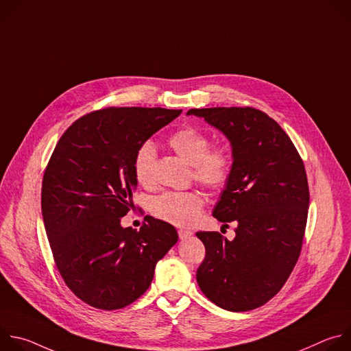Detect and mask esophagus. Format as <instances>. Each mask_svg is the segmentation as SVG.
Masks as SVG:
<instances>
[{
    "instance_id": "34e87169",
    "label": "esophagus",
    "mask_w": 351,
    "mask_h": 351,
    "mask_svg": "<svg viewBox=\"0 0 351 351\" xmlns=\"http://www.w3.org/2000/svg\"><path fill=\"white\" fill-rule=\"evenodd\" d=\"M178 233H179V237L183 240V239H187V237H190L191 234H193V232H190V230H186V229H179L178 230Z\"/></svg>"
}]
</instances>
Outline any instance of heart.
Instances as JSON below:
<instances>
[{
  "label": "heart",
  "mask_w": 351,
  "mask_h": 351,
  "mask_svg": "<svg viewBox=\"0 0 351 351\" xmlns=\"http://www.w3.org/2000/svg\"><path fill=\"white\" fill-rule=\"evenodd\" d=\"M169 147L193 167L197 182L211 190L226 186L232 171V154L225 145L210 147L208 136L191 126L182 128L168 138ZM157 149L152 141L143 143L133 157V175L138 184L153 186L156 182ZM204 197L199 191H168L153 202V213L160 219L178 226H191L204 208Z\"/></svg>",
  "instance_id": "b5f03b06"
}]
</instances>
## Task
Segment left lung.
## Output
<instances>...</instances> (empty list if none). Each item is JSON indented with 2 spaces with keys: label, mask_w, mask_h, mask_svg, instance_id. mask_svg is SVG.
Wrapping results in <instances>:
<instances>
[{
  "label": "left lung",
  "mask_w": 351,
  "mask_h": 351,
  "mask_svg": "<svg viewBox=\"0 0 351 351\" xmlns=\"http://www.w3.org/2000/svg\"><path fill=\"white\" fill-rule=\"evenodd\" d=\"M230 141L229 182L213 215L236 225L229 241L218 232H197L206 257L197 283L228 311L264 306L282 289L302 252L310 190L304 162L286 132L252 107L193 108Z\"/></svg>",
  "instance_id": "left-lung-1"
}]
</instances>
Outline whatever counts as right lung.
Instances as JSON below:
<instances>
[{"label": "right lung", "instance_id": "1", "mask_svg": "<svg viewBox=\"0 0 351 351\" xmlns=\"http://www.w3.org/2000/svg\"><path fill=\"white\" fill-rule=\"evenodd\" d=\"M182 110L110 107L75 121L61 136L41 186V213L56 265L86 304L119 310L148 289L176 229L147 215L122 228L137 186V148Z\"/></svg>", "mask_w": 351, "mask_h": 351}]
</instances>
